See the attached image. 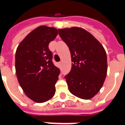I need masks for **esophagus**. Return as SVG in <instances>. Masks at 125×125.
<instances>
[{"label": "esophagus", "mask_w": 125, "mask_h": 125, "mask_svg": "<svg viewBox=\"0 0 125 125\" xmlns=\"http://www.w3.org/2000/svg\"><path fill=\"white\" fill-rule=\"evenodd\" d=\"M58 65H59V66H60V67H61V66H62V62H60L58 63Z\"/></svg>", "instance_id": "1"}]
</instances>
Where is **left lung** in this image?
<instances>
[{
    "instance_id": "8db88e82",
    "label": "left lung",
    "mask_w": 125,
    "mask_h": 125,
    "mask_svg": "<svg viewBox=\"0 0 125 125\" xmlns=\"http://www.w3.org/2000/svg\"><path fill=\"white\" fill-rule=\"evenodd\" d=\"M69 47L72 69L65 76L70 93L89 99L99 91L107 73V57L102 45L90 32L73 27L58 29Z\"/></svg>"
}]
</instances>
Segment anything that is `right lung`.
<instances>
[{
    "instance_id": "1",
    "label": "right lung",
    "mask_w": 125,
    "mask_h": 125,
    "mask_svg": "<svg viewBox=\"0 0 125 125\" xmlns=\"http://www.w3.org/2000/svg\"><path fill=\"white\" fill-rule=\"evenodd\" d=\"M58 33L54 28L39 26L23 40L16 51L18 81L27 97L37 103L45 102L55 94L60 70L52 61L49 44Z\"/></svg>"
}]
</instances>
